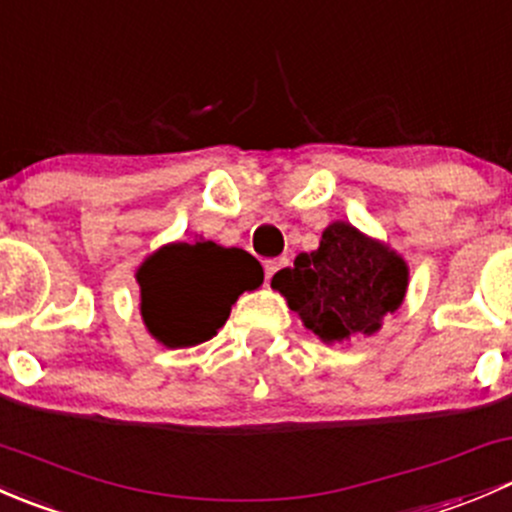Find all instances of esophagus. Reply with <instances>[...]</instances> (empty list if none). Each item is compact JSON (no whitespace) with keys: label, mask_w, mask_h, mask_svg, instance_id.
<instances>
[{"label":"esophagus","mask_w":512,"mask_h":512,"mask_svg":"<svg viewBox=\"0 0 512 512\" xmlns=\"http://www.w3.org/2000/svg\"><path fill=\"white\" fill-rule=\"evenodd\" d=\"M289 262H287V257H277V260H267L265 262V275H267V282L272 280V277L277 275V272L282 270V267H287Z\"/></svg>","instance_id":"34e87169"}]
</instances>
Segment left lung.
Listing matches in <instances>:
<instances>
[{"mask_svg": "<svg viewBox=\"0 0 512 512\" xmlns=\"http://www.w3.org/2000/svg\"><path fill=\"white\" fill-rule=\"evenodd\" d=\"M406 287L404 257L344 220L322 232L317 250L299 252L294 267L272 277V289L327 344L379 332L386 314L404 302Z\"/></svg>", "mask_w": 512, "mask_h": 512, "instance_id": "1", "label": "left lung"}]
</instances>
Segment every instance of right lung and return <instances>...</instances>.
<instances>
[{"label":"right lung","mask_w":512,"mask_h":512,"mask_svg":"<svg viewBox=\"0 0 512 512\" xmlns=\"http://www.w3.org/2000/svg\"><path fill=\"white\" fill-rule=\"evenodd\" d=\"M262 280V265L240 247L170 242L138 270L143 324L163 347H195L213 339L237 297Z\"/></svg>","instance_id":"right-lung-1"}]
</instances>
